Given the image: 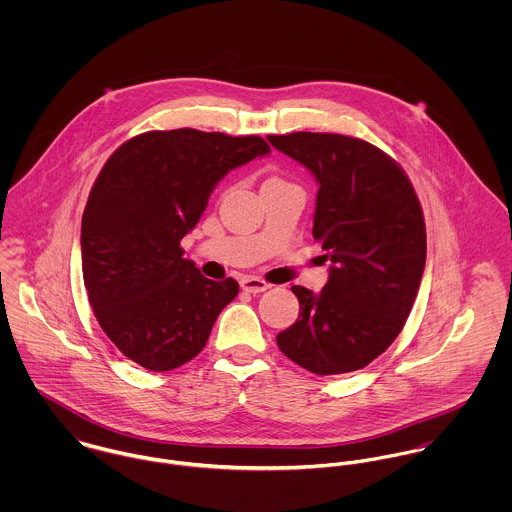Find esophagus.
Returning <instances> with one entry per match:
<instances>
[{"instance_id":"34e87169","label":"esophagus","mask_w":512,"mask_h":512,"mask_svg":"<svg viewBox=\"0 0 512 512\" xmlns=\"http://www.w3.org/2000/svg\"><path fill=\"white\" fill-rule=\"evenodd\" d=\"M240 288H242L244 292L260 293L266 292V290H270L272 286H270L268 282H264L262 278H256V276H246V278H242V280H240Z\"/></svg>"}]
</instances>
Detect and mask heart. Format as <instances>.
<instances>
[{
    "instance_id": "heart-1",
    "label": "heart",
    "mask_w": 512,
    "mask_h": 512,
    "mask_svg": "<svg viewBox=\"0 0 512 512\" xmlns=\"http://www.w3.org/2000/svg\"><path fill=\"white\" fill-rule=\"evenodd\" d=\"M268 181H280V179H278V177H272V179H268Z\"/></svg>"
}]
</instances>
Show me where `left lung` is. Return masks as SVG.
<instances>
[{"label":"left lung","instance_id":"1","mask_svg":"<svg viewBox=\"0 0 512 512\" xmlns=\"http://www.w3.org/2000/svg\"><path fill=\"white\" fill-rule=\"evenodd\" d=\"M317 179L313 238L331 260L321 293L293 286L299 317L276 341L315 374L365 368L402 331L426 266V222L404 169L341 134L268 136Z\"/></svg>","mask_w":512,"mask_h":512}]
</instances>
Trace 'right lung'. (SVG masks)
<instances>
[{"mask_svg": "<svg viewBox=\"0 0 512 512\" xmlns=\"http://www.w3.org/2000/svg\"><path fill=\"white\" fill-rule=\"evenodd\" d=\"M270 153L260 136L153 130L118 147L88 195L82 276L96 321L124 357L153 372L195 359L238 282L183 258L220 179Z\"/></svg>", "mask_w": 512, "mask_h": 512, "instance_id": "right-lung-1", "label": "right lung"}]
</instances>
